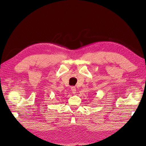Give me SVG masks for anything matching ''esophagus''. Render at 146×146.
I'll use <instances>...</instances> for the list:
<instances>
[{
    "label": "esophagus",
    "instance_id": "esophagus-1",
    "mask_svg": "<svg viewBox=\"0 0 146 146\" xmlns=\"http://www.w3.org/2000/svg\"><path fill=\"white\" fill-rule=\"evenodd\" d=\"M70 89H71V91H72V92L74 94H76V87L72 86L71 88H70Z\"/></svg>",
    "mask_w": 146,
    "mask_h": 146
}]
</instances>
